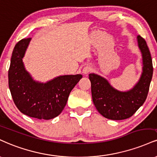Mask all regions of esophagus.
<instances>
[{
    "label": "esophagus",
    "mask_w": 157,
    "mask_h": 157,
    "mask_svg": "<svg viewBox=\"0 0 157 157\" xmlns=\"http://www.w3.org/2000/svg\"><path fill=\"white\" fill-rule=\"evenodd\" d=\"M92 70V68L89 67V66H86V67H85L83 68V69H82V73L84 74V75H87V74H88L90 72V71H91Z\"/></svg>",
    "instance_id": "34e87169"
}]
</instances>
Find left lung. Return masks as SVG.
I'll return each instance as SVG.
<instances>
[{"label": "left lung", "mask_w": 157, "mask_h": 157, "mask_svg": "<svg viewBox=\"0 0 157 157\" xmlns=\"http://www.w3.org/2000/svg\"><path fill=\"white\" fill-rule=\"evenodd\" d=\"M137 43L143 56V72L137 84L127 91H120L104 77L89 74L92 99L100 114L111 120L129 118L146 99L153 76L152 58L146 41L137 36Z\"/></svg>", "instance_id": "obj_1"}]
</instances>
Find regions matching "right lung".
Wrapping results in <instances>:
<instances>
[{
	"instance_id": "1",
	"label": "right lung",
	"mask_w": 157,
	"mask_h": 157,
	"mask_svg": "<svg viewBox=\"0 0 157 157\" xmlns=\"http://www.w3.org/2000/svg\"><path fill=\"white\" fill-rule=\"evenodd\" d=\"M31 39L19 41L13 50L8 74L9 87L20 112L37 119L50 120L62 112L69 94L82 75H63L45 83L35 81L22 62Z\"/></svg>"
}]
</instances>
